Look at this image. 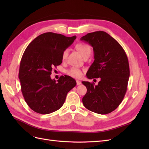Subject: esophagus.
<instances>
[{"mask_svg": "<svg viewBox=\"0 0 149 149\" xmlns=\"http://www.w3.org/2000/svg\"><path fill=\"white\" fill-rule=\"evenodd\" d=\"M76 84H77V85H80L81 84V81H80L79 80H76Z\"/></svg>", "mask_w": 149, "mask_h": 149, "instance_id": "1", "label": "esophagus"}]
</instances>
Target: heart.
Segmentation results:
<instances>
[{"label":"heart","instance_id":"b5f03b06","mask_svg":"<svg viewBox=\"0 0 149 149\" xmlns=\"http://www.w3.org/2000/svg\"><path fill=\"white\" fill-rule=\"evenodd\" d=\"M76 48L77 50L81 54V55L84 57L86 55H90L91 52V48L88 44L84 43H78L76 45ZM68 53V49H65V50L63 52L62 58L63 59H65L67 57ZM67 74L73 77L74 78H79L82 76V71L80 69L78 68L72 67L70 69L66 71Z\"/></svg>","mask_w":149,"mask_h":149}]
</instances>
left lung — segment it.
Masks as SVG:
<instances>
[{
  "label": "left lung",
  "mask_w": 149,
  "mask_h": 149,
  "mask_svg": "<svg viewBox=\"0 0 149 149\" xmlns=\"http://www.w3.org/2000/svg\"><path fill=\"white\" fill-rule=\"evenodd\" d=\"M80 40L93 48L94 61L87 78H101L96 86L82 82L87 88L83 103L92 112L109 114L119 106L127 91L130 76L127 56L120 45L105 31L89 33Z\"/></svg>",
  "instance_id": "obj_1"
}]
</instances>
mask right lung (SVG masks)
I'll list each match as a JSON object with an SVG mask.
<instances>
[{
    "instance_id": "add662e5",
    "label": "right lung",
    "mask_w": 149,
    "mask_h": 149,
    "mask_svg": "<svg viewBox=\"0 0 149 149\" xmlns=\"http://www.w3.org/2000/svg\"><path fill=\"white\" fill-rule=\"evenodd\" d=\"M76 38L47 32L36 37L25 49L19 78L25 101L33 111L48 114L58 110L76 86V81L69 76H60L57 82L50 77L53 68L62 63L63 52Z\"/></svg>"
}]
</instances>
